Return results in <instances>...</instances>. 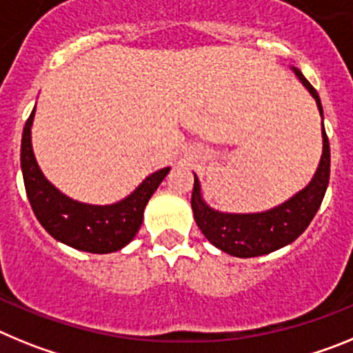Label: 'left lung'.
<instances>
[{"mask_svg": "<svg viewBox=\"0 0 353 353\" xmlns=\"http://www.w3.org/2000/svg\"><path fill=\"white\" fill-rule=\"evenodd\" d=\"M293 72L316 101L320 117L323 118L322 102H320L316 90L302 76L299 68L293 67ZM322 138V159H320L313 180L302 191L292 196L288 201L277 205L270 210L256 212V214H228V212L214 210L205 203L199 180L194 174L191 207L194 212L196 224L201 233L207 236L208 242L232 256L252 258L277 251V249L292 244L297 236H301L322 205L327 185H329L330 146L325 129H323V121Z\"/></svg>", "mask_w": 353, "mask_h": 353, "instance_id": "8db88e82", "label": "left lung"}]
</instances>
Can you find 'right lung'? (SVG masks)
<instances>
[{
    "mask_svg": "<svg viewBox=\"0 0 353 353\" xmlns=\"http://www.w3.org/2000/svg\"><path fill=\"white\" fill-rule=\"evenodd\" d=\"M33 117L35 109L31 111L23 130L21 170L28 199L39 223L58 242L79 251L105 254L125 248L138 233L146 203L170 173V168H162L146 176L136 191L118 203H81L58 191L40 171L31 148Z\"/></svg>",
    "mask_w": 353,
    "mask_h": 353,
    "instance_id": "right-lung-1",
    "label": "right lung"
}]
</instances>
